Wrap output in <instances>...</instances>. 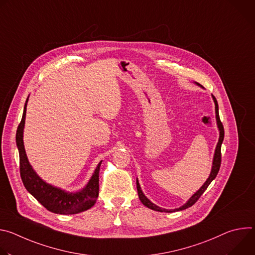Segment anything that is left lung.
Wrapping results in <instances>:
<instances>
[{"mask_svg":"<svg viewBox=\"0 0 255 255\" xmlns=\"http://www.w3.org/2000/svg\"><path fill=\"white\" fill-rule=\"evenodd\" d=\"M213 99H214V102H215V109H216V119H217V124H218V127H219V130H220V137H219V141H218V144H217V147H216V150H215V155H214V160H213V167H212V171H211V174L209 176V178L206 180V183L203 185V187L195 194L192 196V198L184 205L181 206L177 209H174V210H166V209H162V208H159L158 206L154 205L153 203H151L146 197H145L140 189V186H139V183H138V179L136 180V185H137V192H138V197L141 201V203L144 205L148 207L149 209H152L154 211H158V212H165V213H171V212H177V211H181V210H185L189 207H192L199 199L200 197L204 194V192L207 190V188L209 187V185L212 183V180L217 176L218 172H219V169H220V166H221V158H222V154H221V145H222V142H223V139H224V127H223V124L220 120V117H219V109H218V103H217V100L216 98L213 96Z\"/></svg>","mask_w":255,"mask_h":255,"instance_id":"left-lung-1","label":"left lung"}]
</instances>
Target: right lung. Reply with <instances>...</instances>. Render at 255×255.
<instances>
[{"label": "right lung", "mask_w": 255, "mask_h": 255, "mask_svg": "<svg viewBox=\"0 0 255 255\" xmlns=\"http://www.w3.org/2000/svg\"><path fill=\"white\" fill-rule=\"evenodd\" d=\"M27 100L21 122L16 132V143L20 159V175L24 187L44 208L55 214H78L92 208L99 196V172L102 161L95 169L87 187L81 192L69 194L46 184L32 169L24 149L23 128L25 124Z\"/></svg>", "instance_id": "add662e5"}]
</instances>
